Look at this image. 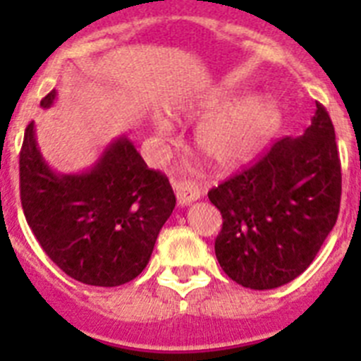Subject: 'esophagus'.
Instances as JSON below:
<instances>
[{
	"instance_id": "1",
	"label": "esophagus",
	"mask_w": 361,
	"mask_h": 361,
	"mask_svg": "<svg viewBox=\"0 0 361 361\" xmlns=\"http://www.w3.org/2000/svg\"><path fill=\"white\" fill-rule=\"evenodd\" d=\"M175 193H177L178 206H188L200 199V188L193 183H178L175 186Z\"/></svg>"
}]
</instances>
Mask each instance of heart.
<instances>
[{"label": "heart", "instance_id": "b5f03b06", "mask_svg": "<svg viewBox=\"0 0 361 361\" xmlns=\"http://www.w3.org/2000/svg\"><path fill=\"white\" fill-rule=\"evenodd\" d=\"M204 111H219L197 132L200 152L220 168H231L255 157L280 124V108L269 95L222 94L202 104ZM157 133H168L164 117H153Z\"/></svg>", "mask_w": 361, "mask_h": 361}]
</instances>
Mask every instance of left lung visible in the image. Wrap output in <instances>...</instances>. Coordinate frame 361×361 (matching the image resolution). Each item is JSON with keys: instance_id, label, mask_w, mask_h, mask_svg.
<instances>
[{"instance_id": "1", "label": "left lung", "mask_w": 361, "mask_h": 361, "mask_svg": "<svg viewBox=\"0 0 361 361\" xmlns=\"http://www.w3.org/2000/svg\"><path fill=\"white\" fill-rule=\"evenodd\" d=\"M222 215L220 267L244 288L275 289L311 266L334 228L342 170L334 126L322 104L300 137H286L208 193Z\"/></svg>"}]
</instances>
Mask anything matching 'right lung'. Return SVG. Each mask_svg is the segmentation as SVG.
<instances>
[{
    "label": "right lung",
    "mask_w": 361,
    "mask_h": 361,
    "mask_svg": "<svg viewBox=\"0 0 361 361\" xmlns=\"http://www.w3.org/2000/svg\"><path fill=\"white\" fill-rule=\"evenodd\" d=\"M56 97L52 90L41 108ZM19 188L25 219L44 253L73 280L97 288L141 275L175 208L168 178L148 170L126 135L114 139L88 170L59 173L44 161L34 123L19 153Z\"/></svg>",
    "instance_id": "right-lung-1"
}]
</instances>
